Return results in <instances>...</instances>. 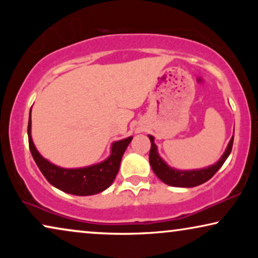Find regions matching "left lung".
Returning <instances> with one entry per match:
<instances>
[{
	"label": "left lung",
	"mask_w": 258,
	"mask_h": 258,
	"mask_svg": "<svg viewBox=\"0 0 258 258\" xmlns=\"http://www.w3.org/2000/svg\"><path fill=\"white\" fill-rule=\"evenodd\" d=\"M151 143L150 153H149V162L151 169L156 174L158 178L165 184L171 186H179V188H192V186L200 185L202 183L209 181L213 176L216 174L223 163L227 160L229 155L231 153L232 143H234V135L231 140L229 141L228 147L222 155L220 160L213 165H209L207 168L195 169V170H178V169L171 168L170 165L165 163L163 158L158 155L157 146L155 144L154 136L148 135Z\"/></svg>",
	"instance_id": "8db88e82"
}]
</instances>
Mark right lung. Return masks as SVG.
<instances>
[{
  "mask_svg": "<svg viewBox=\"0 0 258 258\" xmlns=\"http://www.w3.org/2000/svg\"><path fill=\"white\" fill-rule=\"evenodd\" d=\"M29 149L35 163L37 164L47 181L62 191L76 196H89L102 192L109 188L117 175L123 154L132 142L133 136L115 141L111 144L110 155L100 163L83 168H61L52 164L38 153L31 139V109L28 121Z\"/></svg>",
  "mask_w": 258,
  "mask_h": 258,
  "instance_id": "1",
  "label": "right lung"
}]
</instances>
